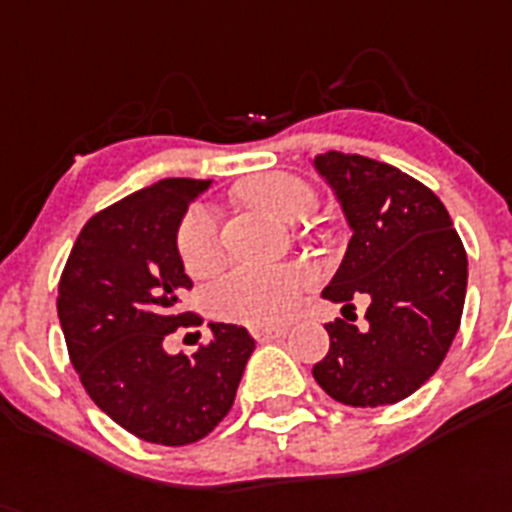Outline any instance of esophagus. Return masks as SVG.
I'll return each mask as SVG.
<instances>
[{"label": "esophagus", "instance_id": "1", "mask_svg": "<svg viewBox=\"0 0 512 512\" xmlns=\"http://www.w3.org/2000/svg\"><path fill=\"white\" fill-rule=\"evenodd\" d=\"M286 325H260V328H252V336L257 341H276V338L286 336Z\"/></svg>", "mask_w": 512, "mask_h": 512}]
</instances>
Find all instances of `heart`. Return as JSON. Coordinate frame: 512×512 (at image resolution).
Wrapping results in <instances>:
<instances>
[{
    "label": "heart",
    "mask_w": 512,
    "mask_h": 512,
    "mask_svg": "<svg viewBox=\"0 0 512 512\" xmlns=\"http://www.w3.org/2000/svg\"><path fill=\"white\" fill-rule=\"evenodd\" d=\"M239 197L283 221H299L315 210V192L286 171H265L239 184ZM176 247L190 276H208L221 265L223 247L216 213L195 205L176 231ZM312 281L307 265H234L210 283L205 304L216 317L242 325H273L294 315L304 286Z\"/></svg>",
    "instance_id": "heart-1"
}]
</instances>
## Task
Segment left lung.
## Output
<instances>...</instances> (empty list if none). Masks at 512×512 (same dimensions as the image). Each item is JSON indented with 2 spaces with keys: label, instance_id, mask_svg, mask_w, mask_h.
Here are the masks:
<instances>
[{
  "label": "left lung",
  "instance_id": "8db88e82",
  "mask_svg": "<svg viewBox=\"0 0 512 512\" xmlns=\"http://www.w3.org/2000/svg\"><path fill=\"white\" fill-rule=\"evenodd\" d=\"M315 169L333 187L351 229L322 296L351 307L367 294V328L328 322V356L312 367L338 403L375 409L409 398L448 354L466 302L468 260L435 192L390 163L322 153Z\"/></svg>",
  "mask_w": 512,
  "mask_h": 512
}]
</instances>
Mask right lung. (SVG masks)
<instances>
[{"mask_svg":"<svg viewBox=\"0 0 512 512\" xmlns=\"http://www.w3.org/2000/svg\"><path fill=\"white\" fill-rule=\"evenodd\" d=\"M203 179H161L96 213L77 236L59 281L57 312L70 362L90 401L119 427L156 445H190L234 406L255 338L210 322V343L169 354L166 336L200 325L179 309L192 289L176 247Z\"/></svg>","mask_w":512,"mask_h":512,"instance_id":"obj_1","label":"right lung"}]
</instances>
